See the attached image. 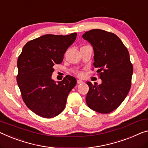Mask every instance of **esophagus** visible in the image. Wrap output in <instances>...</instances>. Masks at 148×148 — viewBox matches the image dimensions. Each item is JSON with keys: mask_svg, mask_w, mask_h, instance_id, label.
<instances>
[{"mask_svg": "<svg viewBox=\"0 0 148 148\" xmlns=\"http://www.w3.org/2000/svg\"><path fill=\"white\" fill-rule=\"evenodd\" d=\"M77 83H78V84H81V83H83V81H81V79H77Z\"/></svg>", "mask_w": 148, "mask_h": 148, "instance_id": "esophagus-1", "label": "esophagus"}]
</instances>
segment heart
Masks as SVG:
<instances>
[{
  "label": "heart",
  "instance_id": "obj_1",
  "mask_svg": "<svg viewBox=\"0 0 148 148\" xmlns=\"http://www.w3.org/2000/svg\"><path fill=\"white\" fill-rule=\"evenodd\" d=\"M77 74H78V75H81L82 73H81V72H78V73H77Z\"/></svg>",
  "mask_w": 148,
  "mask_h": 148
}]
</instances>
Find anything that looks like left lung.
<instances>
[{
  "label": "left lung",
  "mask_w": 148,
  "mask_h": 148,
  "mask_svg": "<svg viewBox=\"0 0 148 148\" xmlns=\"http://www.w3.org/2000/svg\"><path fill=\"white\" fill-rule=\"evenodd\" d=\"M82 37L93 47V65L99 69L102 80L100 85L87 82L89 90L86 103L97 112L110 113L119 107L130 89L133 66L129 52L116 35L103 29L87 31Z\"/></svg>",
  "instance_id": "1"
}]
</instances>
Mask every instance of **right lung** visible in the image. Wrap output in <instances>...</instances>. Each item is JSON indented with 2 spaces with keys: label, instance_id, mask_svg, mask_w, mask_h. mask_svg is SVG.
<instances>
[{
  "label": "right lung",
  "instance_id": "right-lung-1",
  "mask_svg": "<svg viewBox=\"0 0 148 148\" xmlns=\"http://www.w3.org/2000/svg\"><path fill=\"white\" fill-rule=\"evenodd\" d=\"M77 35L42 36L26 43L18 58L16 80L22 99L29 110L41 117L50 119L60 114L76 85L73 77L67 75L56 83L51 75L54 65L62 62Z\"/></svg>",
  "mask_w": 148,
  "mask_h": 148
}]
</instances>
